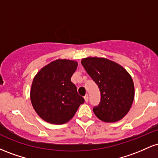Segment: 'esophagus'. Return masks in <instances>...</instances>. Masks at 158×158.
Returning a JSON list of instances; mask_svg holds the SVG:
<instances>
[{
	"label": "esophagus",
	"instance_id": "esophagus-1",
	"mask_svg": "<svg viewBox=\"0 0 158 158\" xmlns=\"http://www.w3.org/2000/svg\"><path fill=\"white\" fill-rule=\"evenodd\" d=\"M84 99H85V101L86 102H88V99H89V98H88V94H86V95L84 97Z\"/></svg>",
	"mask_w": 158,
	"mask_h": 158
}]
</instances>
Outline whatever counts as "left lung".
Returning a JSON list of instances; mask_svg holds the SVG:
<instances>
[{"label": "left lung", "instance_id": "left-lung-1", "mask_svg": "<svg viewBox=\"0 0 158 158\" xmlns=\"http://www.w3.org/2000/svg\"><path fill=\"white\" fill-rule=\"evenodd\" d=\"M81 63L100 90V102L93 108L95 115L107 123L123 119L129 111L135 97L130 74L121 65L105 58H85Z\"/></svg>", "mask_w": 158, "mask_h": 158}]
</instances>
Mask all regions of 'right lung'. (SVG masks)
Masks as SVG:
<instances>
[{"mask_svg":"<svg viewBox=\"0 0 158 158\" xmlns=\"http://www.w3.org/2000/svg\"><path fill=\"white\" fill-rule=\"evenodd\" d=\"M77 62L57 59L44 68L34 77L30 90L32 107L41 119L60 125L73 118L84 98L78 94L70 80Z\"/></svg>","mask_w":158,"mask_h":158,"instance_id":"obj_1","label":"right lung"}]
</instances>
